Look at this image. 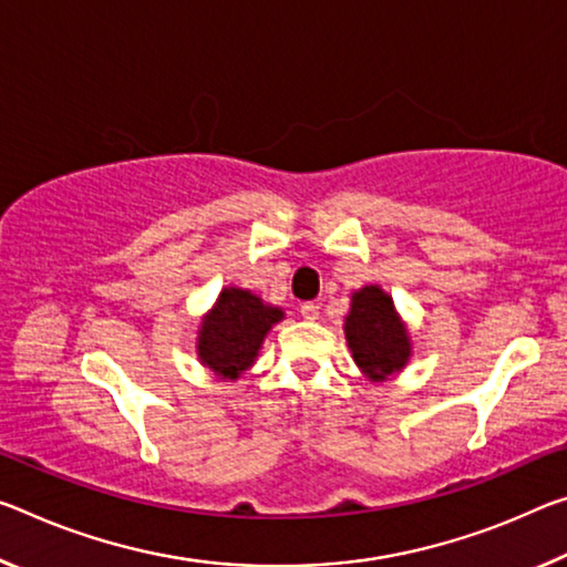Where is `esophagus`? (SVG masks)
Returning <instances> with one entry per match:
<instances>
[{
    "instance_id": "34e87169",
    "label": "esophagus",
    "mask_w": 567,
    "mask_h": 567,
    "mask_svg": "<svg viewBox=\"0 0 567 567\" xmlns=\"http://www.w3.org/2000/svg\"><path fill=\"white\" fill-rule=\"evenodd\" d=\"M300 316L305 320H318L320 318V305L318 302H302L300 305Z\"/></svg>"
}]
</instances>
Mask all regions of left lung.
I'll list each match as a JSON object with an SVG mask.
<instances>
[{
  "instance_id": "obj_1",
  "label": "left lung",
  "mask_w": 567,
  "mask_h": 567,
  "mask_svg": "<svg viewBox=\"0 0 567 567\" xmlns=\"http://www.w3.org/2000/svg\"><path fill=\"white\" fill-rule=\"evenodd\" d=\"M346 338L355 363L375 381L401 371L409 361L406 330L396 318L393 300L375 285L353 295L350 316L346 318Z\"/></svg>"
}]
</instances>
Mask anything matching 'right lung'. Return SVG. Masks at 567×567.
<instances>
[{
  "label": "right lung",
  "instance_id": "add662e5",
  "mask_svg": "<svg viewBox=\"0 0 567 567\" xmlns=\"http://www.w3.org/2000/svg\"><path fill=\"white\" fill-rule=\"evenodd\" d=\"M277 320H282L280 308H269L249 290L229 287L202 322V363L224 379H237L245 368L255 363L267 330Z\"/></svg>",
  "mask_w": 567,
  "mask_h": 567
}]
</instances>
